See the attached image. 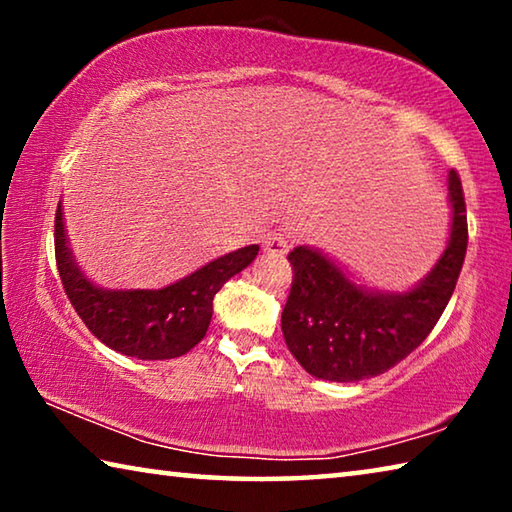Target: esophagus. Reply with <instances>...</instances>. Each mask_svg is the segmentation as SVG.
<instances>
[{
    "mask_svg": "<svg viewBox=\"0 0 512 512\" xmlns=\"http://www.w3.org/2000/svg\"><path fill=\"white\" fill-rule=\"evenodd\" d=\"M264 250L271 255H284L289 250V237L282 232H268L264 237Z\"/></svg>",
    "mask_w": 512,
    "mask_h": 512,
    "instance_id": "esophagus-1",
    "label": "esophagus"
}]
</instances>
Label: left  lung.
<instances>
[{"label": "left lung", "instance_id": "1", "mask_svg": "<svg viewBox=\"0 0 512 512\" xmlns=\"http://www.w3.org/2000/svg\"><path fill=\"white\" fill-rule=\"evenodd\" d=\"M452 232L445 253L418 287L388 296L350 282L316 250L289 253L293 282L282 311L287 348L309 375L359 381L391 370L418 348L443 316L467 250V214L461 178L449 171Z\"/></svg>", "mask_w": 512, "mask_h": 512}]
</instances>
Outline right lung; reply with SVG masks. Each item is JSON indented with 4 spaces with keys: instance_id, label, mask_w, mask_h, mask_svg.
I'll return each mask as SVG.
<instances>
[{
    "instance_id": "obj_1",
    "label": "right lung",
    "mask_w": 512,
    "mask_h": 512,
    "mask_svg": "<svg viewBox=\"0 0 512 512\" xmlns=\"http://www.w3.org/2000/svg\"><path fill=\"white\" fill-rule=\"evenodd\" d=\"M54 246L65 296L85 327L108 348L144 361L183 357L201 343L210 327L216 291L232 275L244 271L259 250V246L239 248L158 291H103L85 280L72 262L60 203Z\"/></svg>"
}]
</instances>
